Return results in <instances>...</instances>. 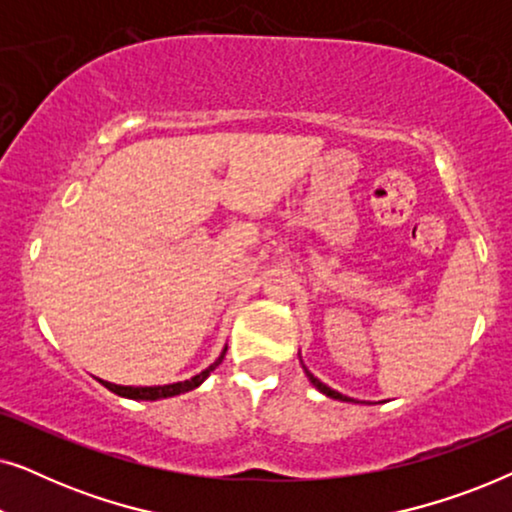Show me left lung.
I'll return each instance as SVG.
<instances>
[{
  "label": "left lung",
  "mask_w": 512,
  "mask_h": 512,
  "mask_svg": "<svg viewBox=\"0 0 512 512\" xmlns=\"http://www.w3.org/2000/svg\"><path fill=\"white\" fill-rule=\"evenodd\" d=\"M305 373H307V377H310V382L314 384V387H317V389L321 391V394L331 396V398H335V401H352V398L342 396V394H340V391H335V389H331V387H326V384H324V382H321V380H317V377H314V375L310 373V370H305Z\"/></svg>",
  "instance_id": "8db88e82"
}]
</instances>
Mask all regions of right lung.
Returning a JSON list of instances; mask_svg holds the SVG:
<instances>
[{
  "instance_id": "add662e5",
  "label": "right lung",
  "mask_w": 512,
  "mask_h": 512,
  "mask_svg": "<svg viewBox=\"0 0 512 512\" xmlns=\"http://www.w3.org/2000/svg\"><path fill=\"white\" fill-rule=\"evenodd\" d=\"M223 354H226V349H223ZM223 354L212 363V366L202 370L200 375H195V377H191V380H184V382L165 384V387H121V384H111V382H104V380H100V382L109 391H114V394L123 396V398H132V401H158V398L179 396V394H186V391H191L195 387H200V384L209 377V373H212V370L223 361Z\"/></svg>"
}]
</instances>
